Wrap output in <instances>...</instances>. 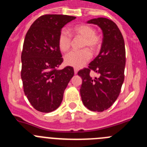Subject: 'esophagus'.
Masks as SVG:
<instances>
[{"instance_id": "obj_1", "label": "esophagus", "mask_w": 147, "mask_h": 147, "mask_svg": "<svg viewBox=\"0 0 147 147\" xmlns=\"http://www.w3.org/2000/svg\"><path fill=\"white\" fill-rule=\"evenodd\" d=\"M74 74H77L78 73V71H79V69H78V68H74Z\"/></svg>"}]
</instances>
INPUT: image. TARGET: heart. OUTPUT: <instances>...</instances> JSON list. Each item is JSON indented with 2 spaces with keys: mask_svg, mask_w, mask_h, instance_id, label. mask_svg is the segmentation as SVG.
Returning a JSON list of instances; mask_svg holds the SVG:
<instances>
[{
  "mask_svg": "<svg viewBox=\"0 0 147 147\" xmlns=\"http://www.w3.org/2000/svg\"><path fill=\"white\" fill-rule=\"evenodd\" d=\"M72 33L74 35L83 38L82 47H89L95 49L100 44V38L96 35L95 30L88 25H79L72 28ZM58 47L60 50L65 52L70 49L71 45V36L66 30H63L58 36ZM92 55L88 49L71 51L64 57L65 65L74 68H82L90 61Z\"/></svg>",
  "mask_w": 147,
  "mask_h": 147,
  "instance_id": "obj_1",
  "label": "heart"
}]
</instances>
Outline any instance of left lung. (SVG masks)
<instances>
[{
    "label": "left lung",
    "instance_id": "8db88e82",
    "mask_svg": "<svg viewBox=\"0 0 147 147\" xmlns=\"http://www.w3.org/2000/svg\"><path fill=\"white\" fill-rule=\"evenodd\" d=\"M98 25L103 32V41L98 55L88 68L78 72L82 79V100L89 110L103 111L117 99L124 82L125 67V41L117 25L111 20L99 17L87 22ZM91 70L98 76L90 75Z\"/></svg>",
    "mask_w": 147,
    "mask_h": 147
}]
</instances>
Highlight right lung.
Here are the masks:
<instances>
[{
    "instance_id": "right-lung-1",
    "label": "right lung",
    "mask_w": 147,
    "mask_h": 147,
    "mask_svg": "<svg viewBox=\"0 0 147 147\" xmlns=\"http://www.w3.org/2000/svg\"><path fill=\"white\" fill-rule=\"evenodd\" d=\"M75 19L68 15H43L26 33L21 56V78L25 95L37 111L49 113L57 109L74 74L71 66L57 68L63 61L57 43L59 34Z\"/></svg>"
}]
</instances>
